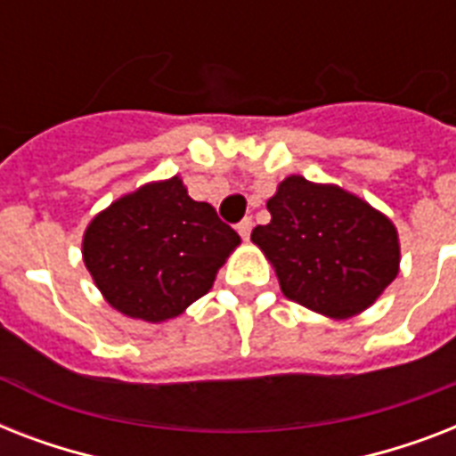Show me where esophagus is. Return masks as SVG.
Here are the masks:
<instances>
[{
	"label": "esophagus",
	"instance_id": "34e87169",
	"mask_svg": "<svg viewBox=\"0 0 456 456\" xmlns=\"http://www.w3.org/2000/svg\"><path fill=\"white\" fill-rule=\"evenodd\" d=\"M250 229H253V220H250V217H243V220L236 224V232L241 234V239H248Z\"/></svg>",
	"mask_w": 456,
	"mask_h": 456
}]
</instances>
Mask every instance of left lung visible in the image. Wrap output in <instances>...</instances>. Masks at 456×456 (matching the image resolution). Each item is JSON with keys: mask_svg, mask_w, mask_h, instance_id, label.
I'll return each instance as SVG.
<instances>
[{"mask_svg": "<svg viewBox=\"0 0 456 456\" xmlns=\"http://www.w3.org/2000/svg\"><path fill=\"white\" fill-rule=\"evenodd\" d=\"M267 210L272 220L257 224L250 239L293 303L347 319L367 310L397 277L395 224L354 193L291 175Z\"/></svg>", "mask_w": 456, "mask_h": 456, "instance_id": "8db88e82", "label": "left lung"}]
</instances>
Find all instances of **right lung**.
I'll return each instance as SVG.
<instances>
[{"mask_svg":"<svg viewBox=\"0 0 456 456\" xmlns=\"http://www.w3.org/2000/svg\"><path fill=\"white\" fill-rule=\"evenodd\" d=\"M241 243L210 203L193 200L179 177L113 200L89 222L82 257L110 307L165 322L206 296Z\"/></svg>","mask_w":456,"mask_h":456,"instance_id":"add662e5","label":"right lung"}]
</instances>
